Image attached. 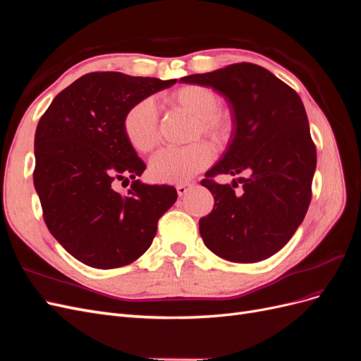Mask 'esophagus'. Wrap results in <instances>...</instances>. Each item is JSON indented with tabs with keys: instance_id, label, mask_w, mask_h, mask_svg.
I'll return each instance as SVG.
<instances>
[{
	"instance_id": "1",
	"label": "esophagus",
	"mask_w": 361,
	"mask_h": 361,
	"mask_svg": "<svg viewBox=\"0 0 361 361\" xmlns=\"http://www.w3.org/2000/svg\"><path fill=\"white\" fill-rule=\"evenodd\" d=\"M192 187V183H190V182H185V183H179L178 187H176V190H178V194L179 195H185L188 192V190Z\"/></svg>"
}]
</instances>
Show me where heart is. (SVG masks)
<instances>
[{
  "instance_id": "b5f03b06",
  "label": "heart",
  "mask_w": 361,
  "mask_h": 361,
  "mask_svg": "<svg viewBox=\"0 0 361 361\" xmlns=\"http://www.w3.org/2000/svg\"><path fill=\"white\" fill-rule=\"evenodd\" d=\"M170 104L197 118L195 133L221 146L231 138L232 118L218 111V94L203 85H183L169 96ZM158 113L155 104L146 99L135 104L123 118V133L129 145L147 154L157 145ZM212 150L206 143L185 147H164L150 161V176L162 183H183L211 164Z\"/></svg>"
}]
</instances>
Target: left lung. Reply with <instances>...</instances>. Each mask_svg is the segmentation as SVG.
<instances>
[{
  "instance_id": "obj_1",
  "label": "left lung",
  "mask_w": 361,
  "mask_h": 361,
  "mask_svg": "<svg viewBox=\"0 0 361 361\" xmlns=\"http://www.w3.org/2000/svg\"><path fill=\"white\" fill-rule=\"evenodd\" d=\"M209 87L232 114V137L221 159L204 173L212 212L200 218L204 245L238 264H253L285 247L302 223L312 199L316 149L301 97L269 71L236 63L179 80ZM247 172L239 193L216 184L215 173Z\"/></svg>"
}]
</instances>
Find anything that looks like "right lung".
<instances>
[{
    "label": "right lung",
    "mask_w": 361,
    "mask_h": 361,
    "mask_svg": "<svg viewBox=\"0 0 361 361\" xmlns=\"http://www.w3.org/2000/svg\"><path fill=\"white\" fill-rule=\"evenodd\" d=\"M176 80L93 72L59 93L39 120L35 188L51 235L82 264L111 269L150 247L157 224L178 199L170 185H147L146 170L123 133L135 104ZM133 179L126 196L113 188Z\"/></svg>",
    "instance_id": "obj_1"
}]
</instances>
